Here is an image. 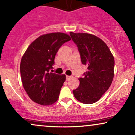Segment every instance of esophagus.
I'll use <instances>...</instances> for the list:
<instances>
[{"label":"esophagus","mask_w":135,"mask_h":135,"mask_svg":"<svg viewBox=\"0 0 135 135\" xmlns=\"http://www.w3.org/2000/svg\"><path fill=\"white\" fill-rule=\"evenodd\" d=\"M72 78V76H69V75H66V80H69L70 79Z\"/></svg>","instance_id":"1"}]
</instances>
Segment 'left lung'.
Listing matches in <instances>:
<instances>
[{"label":"left lung","mask_w":135,"mask_h":135,"mask_svg":"<svg viewBox=\"0 0 135 135\" xmlns=\"http://www.w3.org/2000/svg\"><path fill=\"white\" fill-rule=\"evenodd\" d=\"M80 52L82 63L88 66L79 86L73 91L78 101L91 104L98 101L108 90L114 76V58L100 38L86 33L70 32Z\"/></svg>","instance_id":"1"}]
</instances>
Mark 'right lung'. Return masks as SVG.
Masks as SVG:
<instances>
[{
  "instance_id": "right-lung-1",
  "label": "right lung",
  "mask_w": 135,
  "mask_h": 135,
  "mask_svg": "<svg viewBox=\"0 0 135 135\" xmlns=\"http://www.w3.org/2000/svg\"><path fill=\"white\" fill-rule=\"evenodd\" d=\"M70 40V35L61 32L44 34L32 42L23 55L21 81L28 97L35 103L49 105L58 100L66 75L49 71L55 64L58 49Z\"/></svg>"
}]
</instances>
